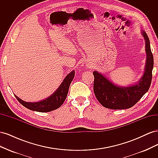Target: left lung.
<instances>
[{"instance_id": "1", "label": "left lung", "mask_w": 158, "mask_h": 158, "mask_svg": "<svg viewBox=\"0 0 158 158\" xmlns=\"http://www.w3.org/2000/svg\"><path fill=\"white\" fill-rule=\"evenodd\" d=\"M146 41L147 54L144 73L136 84L129 87L114 85L102 74L94 71V92L98 102L105 107L111 109L131 108L139 101L150 88L154 67V57L150 49V40L146 33L142 31Z\"/></svg>"}]
</instances>
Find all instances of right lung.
Segmentation results:
<instances>
[{"label": "right lung", "mask_w": 158, "mask_h": 158, "mask_svg": "<svg viewBox=\"0 0 158 158\" xmlns=\"http://www.w3.org/2000/svg\"><path fill=\"white\" fill-rule=\"evenodd\" d=\"M74 74L75 72L74 70L72 71L66 76V77L62 82L59 88L56 90V92L50 97L43 100V101L35 103L26 102L18 98L16 95H15V97L23 106L32 110V111L42 113L53 111V110L60 107L62 104L64 103L66 96H67L70 83L74 77Z\"/></svg>", "instance_id": "obj_1"}]
</instances>
